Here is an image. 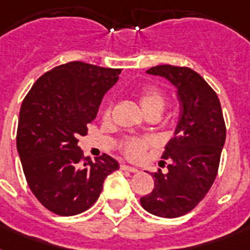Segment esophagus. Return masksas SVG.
<instances>
[{"label": "esophagus", "instance_id": "1", "mask_svg": "<svg viewBox=\"0 0 250 250\" xmlns=\"http://www.w3.org/2000/svg\"><path fill=\"white\" fill-rule=\"evenodd\" d=\"M121 170L123 171H128V172H132V174H135V172H137V168H135V167H131V166H127V165H121Z\"/></svg>", "mask_w": 250, "mask_h": 250}]
</instances>
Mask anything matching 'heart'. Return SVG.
<instances>
[{"label": "heart", "instance_id": "1", "mask_svg": "<svg viewBox=\"0 0 250 250\" xmlns=\"http://www.w3.org/2000/svg\"><path fill=\"white\" fill-rule=\"evenodd\" d=\"M165 94L164 92L157 88V86H148L140 92L139 96V102H140L141 109L144 110V113L152 111V110H158L162 111L165 106ZM111 114V107L109 105L104 109V119H109ZM153 145V141L150 139H139V137H129L122 144V152L128 160L139 161L144 157L145 152L148 150Z\"/></svg>", "mask_w": 250, "mask_h": 250}]
</instances>
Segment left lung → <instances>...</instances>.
Returning <instances> with one entry per match:
<instances>
[{"label":"left lung","instance_id":"left-lung-1","mask_svg":"<svg viewBox=\"0 0 250 250\" xmlns=\"http://www.w3.org/2000/svg\"><path fill=\"white\" fill-rule=\"evenodd\" d=\"M146 72L176 86L180 117L162 154L168 171L153 172L154 189L140 202L153 215L178 218L194 209L213 186L226 141L225 119L217 93L192 68L161 64Z\"/></svg>","mask_w":250,"mask_h":250}]
</instances>
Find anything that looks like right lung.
<instances>
[{"instance_id":"1","label":"right lung","mask_w":250,"mask_h":250,"mask_svg":"<svg viewBox=\"0 0 250 250\" xmlns=\"http://www.w3.org/2000/svg\"><path fill=\"white\" fill-rule=\"evenodd\" d=\"M121 72L68 62L40 76L23 100L18 153L32 193L53 213L70 217L89 209L106 176L119 168L107 154L94 161L84 157L78 137L86 135L102 98Z\"/></svg>"}]
</instances>
